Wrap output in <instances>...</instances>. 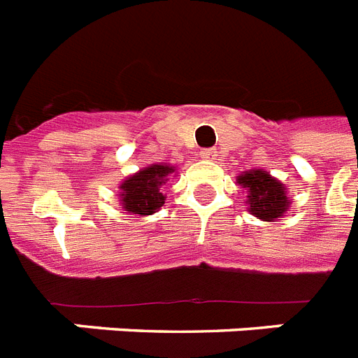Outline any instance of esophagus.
<instances>
[{
    "label": "esophagus",
    "mask_w": 358,
    "mask_h": 358,
    "mask_svg": "<svg viewBox=\"0 0 358 358\" xmlns=\"http://www.w3.org/2000/svg\"><path fill=\"white\" fill-rule=\"evenodd\" d=\"M201 157L206 159V162H213L217 157V150L215 148H206V150H201Z\"/></svg>",
    "instance_id": "34e87169"
}]
</instances>
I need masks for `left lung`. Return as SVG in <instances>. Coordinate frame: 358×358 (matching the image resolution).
<instances>
[{"mask_svg":"<svg viewBox=\"0 0 358 358\" xmlns=\"http://www.w3.org/2000/svg\"><path fill=\"white\" fill-rule=\"evenodd\" d=\"M236 182L247 189V210L260 221H280L292 208L286 185L264 169H249L236 176Z\"/></svg>","mask_w":358,"mask_h":358,"instance_id":"8db88e82","label":"left lung"}]
</instances>
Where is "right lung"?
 Here are the masks:
<instances>
[{"instance_id": "right-lung-1", "label": "right lung", "mask_w": 358, "mask_h": 358, "mask_svg": "<svg viewBox=\"0 0 358 358\" xmlns=\"http://www.w3.org/2000/svg\"><path fill=\"white\" fill-rule=\"evenodd\" d=\"M176 173V167L167 163H152L137 173L126 176L119 185L120 206L129 215H152L165 204L162 187ZM176 176V174H174Z\"/></svg>"}]
</instances>
